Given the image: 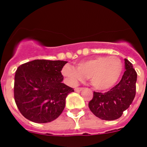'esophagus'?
Returning a JSON list of instances; mask_svg holds the SVG:
<instances>
[{
  "label": "esophagus",
  "instance_id": "1",
  "mask_svg": "<svg viewBox=\"0 0 147 147\" xmlns=\"http://www.w3.org/2000/svg\"><path fill=\"white\" fill-rule=\"evenodd\" d=\"M82 90H83L82 88H75L74 90L76 92H80V91H82Z\"/></svg>",
  "mask_w": 147,
  "mask_h": 147
}]
</instances>
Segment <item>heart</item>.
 Here are the masks:
<instances>
[{"instance_id": "obj_1", "label": "heart", "mask_w": 147, "mask_h": 147, "mask_svg": "<svg viewBox=\"0 0 147 147\" xmlns=\"http://www.w3.org/2000/svg\"><path fill=\"white\" fill-rule=\"evenodd\" d=\"M124 71L121 59L116 56L96 57L80 62L76 68L65 65L62 74L71 85H76L90 78L92 86L98 90H107L116 85Z\"/></svg>"}]
</instances>
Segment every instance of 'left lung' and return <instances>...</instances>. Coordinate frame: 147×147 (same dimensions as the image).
Returning <instances> with one entry per match:
<instances>
[{
	"label": "left lung",
	"mask_w": 147,
	"mask_h": 147,
	"mask_svg": "<svg viewBox=\"0 0 147 147\" xmlns=\"http://www.w3.org/2000/svg\"><path fill=\"white\" fill-rule=\"evenodd\" d=\"M126 71L119 84L106 93H93L88 106L92 113L102 120L113 121L120 118L129 108L136 96L137 73L132 64L124 59Z\"/></svg>",
	"instance_id": "obj_1"
}]
</instances>
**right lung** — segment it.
I'll list each match as a JSON object with an SVG mask.
<instances>
[{
	"instance_id": "right-lung-1",
	"label": "right lung",
	"mask_w": 147,
	"mask_h": 147,
	"mask_svg": "<svg viewBox=\"0 0 147 147\" xmlns=\"http://www.w3.org/2000/svg\"><path fill=\"white\" fill-rule=\"evenodd\" d=\"M67 62L35 59L18 67L15 72L14 96L22 115L35 123L55 120L65 106L74 89L62 83V67Z\"/></svg>"
}]
</instances>
